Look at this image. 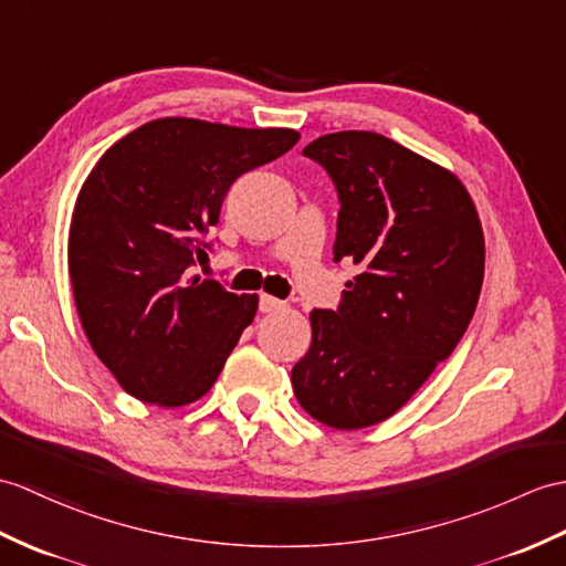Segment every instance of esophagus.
Listing matches in <instances>:
<instances>
[{"label": "esophagus", "instance_id": "obj_1", "mask_svg": "<svg viewBox=\"0 0 566 566\" xmlns=\"http://www.w3.org/2000/svg\"><path fill=\"white\" fill-rule=\"evenodd\" d=\"M258 306H260V313H272V311H280V308H284V301L274 298V296H270V294H262Z\"/></svg>", "mask_w": 566, "mask_h": 566}]
</instances>
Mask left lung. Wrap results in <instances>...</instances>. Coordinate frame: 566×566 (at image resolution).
<instances>
[{
  "label": "left lung",
  "mask_w": 566,
  "mask_h": 566,
  "mask_svg": "<svg viewBox=\"0 0 566 566\" xmlns=\"http://www.w3.org/2000/svg\"><path fill=\"white\" fill-rule=\"evenodd\" d=\"M304 156L335 182V262L359 272L337 311L311 313L292 386L313 419L364 429L396 415L461 343L482 289L484 235L463 182L384 135H323Z\"/></svg>",
  "instance_id": "8db88e82"
}]
</instances>
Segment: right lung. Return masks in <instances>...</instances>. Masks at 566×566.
I'll return each mask as SVG.
<instances>
[{
  "mask_svg": "<svg viewBox=\"0 0 566 566\" xmlns=\"http://www.w3.org/2000/svg\"><path fill=\"white\" fill-rule=\"evenodd\" d=\"M298 142L286 127L245 129L161 117L105 151L76 197L70 277L84 333L129 396L180 407L214 386L255 294L190 280L235 178Z\"/></svg>",
  "mask_w": 566,
  "mask_h": 566,
  "instance_id": "add662e5",
  "label": "right lung"
}]
</instances>
